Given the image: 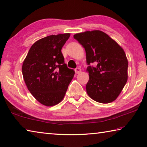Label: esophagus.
I'll list each match as a JSON object with an SVG mask.
<instances>
[{
	"label": "esophagus",
	"mask_w": 147,
	"mask_h": 147,
	"mask_svg": "<svg viewBox=\"0 0 147 147\" xmlns=\"http://www.w3.org/2000/svg\"><path fill=\"white\" fill-rule=\"evenodd\" d=\"M75 73H76V74H79V73H80V72H81V69L80 68H79V67H77V68H76L75 69Z\"/></svg>",
	"instance_id": "obj_1"
}]
</instances>
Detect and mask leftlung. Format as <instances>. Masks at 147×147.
I'll return each mask as SVG.
<instances>
[{"instance_id":"left-lung-1","label":"left lung","mask_w":147,"mask_h":147,"mask_svg":"<svg viewBox=\"0 0 147 147\" xmlns=\"http://www.w3.org/2000/svg\"><path fill=\"white\" fill-rule=\"evenodd\" d=\"M74 38L86 53L89 74L86 85L88 95L101 103L114 101L128 78V60L123 49L108 34L99 30L77 33ZM93 63L97 66L90 65Z\"/></svg>"}]
</instances>
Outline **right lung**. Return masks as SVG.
<instances>
[{"label":"right lung","instance_id":"1","mask_svg":"<svg viewBox=\"0 0 147 147\" xmlns=\"http://www.w3.org/2000/svg\"><path fill=\"white\" fill-rule=\"evenodd\" d=\"M69 33L50 35L33 44L23 62V78L29 92L42 105L63 100L74 71L64 63L62 48Z\"/></svg>","mask_w":147,"mask_h":147}]
</instances>
